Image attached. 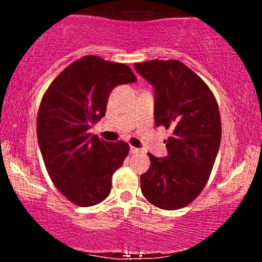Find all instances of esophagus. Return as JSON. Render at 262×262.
Here are the masks:
<instances>
[{
    "label": "esophagus",
    "mask_w": 262,
    "mask_h": 262,
    "mask_svg": "<svg viewBox=\"0 0 262 262\" xmlns=\"http://www.w3.org/2000/svg\"><path fill=\"white\" fill-rule=\"evenodd\" d=\"M140 151H141L140 149L134 148V146H130V154H139Z\"/></svg>",
    "instance_id": "1"
}]
</instances>
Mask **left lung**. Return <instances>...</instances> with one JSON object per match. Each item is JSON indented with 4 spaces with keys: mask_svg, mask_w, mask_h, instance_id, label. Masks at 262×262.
<instances>
[{
    "mask_svg": "<svg viewBox=\"0 0 262 262\" xmlns=\"http://www.w3.org/2000/svg\"><path fill=\"white\" fill-rule=\"evenodd\" d=\"M134 68L155 89V124L172 132L165 140L166 158L149 154L151 164L140 176L141 192L158 208H183L200 196L217 158L222 138L217 100L179 60H150Z\"/></svg>",
    "mask_w": 262,
    "mask_h": 262,
    "instance_id": "left-lung-1",
    "label": "left lung"
}]
</instances>
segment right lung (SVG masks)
<instances>
[{"instance_id":"obj_1","label":"right lung","mask_w":262,"mask_h":262,"mask_svg":"<svg viewBox=\"0 0 262 262\" xmlns=\"http://www.w3.org/2000/svg\"><path fill=\"white\" fill-rule=\"evenodd\" d=\"M135 81L125 64L86 55L65 68L41 98L37 134L45 167L55 187L76 206H95L111 193L112 176L129 145L104 141L90 128L106 114L114 87Z\"/></svg>"}]
</instances>
